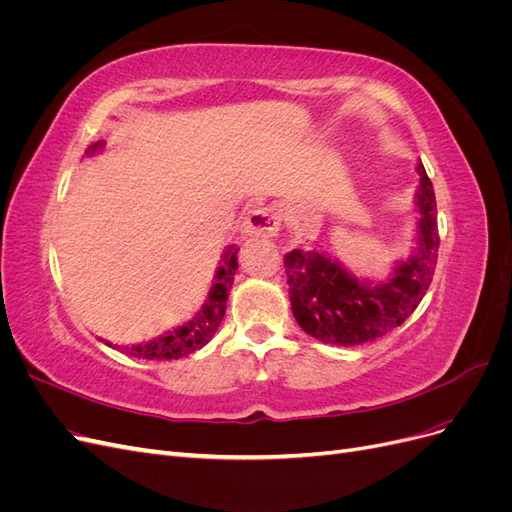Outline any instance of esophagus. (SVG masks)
<instances>
[{"label":"esophagus","mask_w":512,"mask_h":512,"mask_svg":"<svg viewBox=\"0 0 512 512\" xmlns=\"http://www.w3.org/2000/svg\"><path fill=\"white\" fill-rule=\"evenodd\" d=\"M282 226V215L277 207H256L245 215L241 232L245 237H275Z\"/></svg>","instance_id":"1"}]
</instances>
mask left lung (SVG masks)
Instances as JSON below:
<instances>
[{"label":"left lung","mask_w":512,"mask_h":512,"mask_svg":"<svg viewBox=\"0 0 512 512\" xmlns=\"http://www.w3.org/2000/svg\"><path fill=\"white\" fill-rule=\"evenodd\" d=\"M418 247L382 282L359 280L337 260L316 250H292L284 258L292 314L318 342L359 346L391 333L423 301L438 262V211L433 185L418 164Z\"/></svg>","instance_id":"obj_1"}]
</instances>
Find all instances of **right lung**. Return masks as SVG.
Returning <instances> with one entry per match:
<instances>
[{"label":"right lung","instance_id":"1","mask_svg":"<svg viewBox=\"0 0 512 512\" xmlns=\"http://www.w3.org/2000/svg\"><path fill=\"white\" fill-rule=\"evenodd\" d=\"M102 147L104 143L98 141L85 153H96ZM237 252L239 247L235 245H230L224 252L222 267H218V273H215L209 297L203 309H198L190 322L181 324V327H177L175 331H170L166 335H160L158 339H151V342L136 344V346H115V348H119L123 354L134 356V359L166 361V359H181V356H188L203 348L205 344H209V339L215 335V331H218L220 322L226 314L228 292L232 288V280H235V271L239 269ZM104 344L111 346L108 342Z\"/></svg>","mask_w":512,"mask_h":512}]
</instances>
